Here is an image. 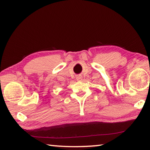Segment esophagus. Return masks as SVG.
Returning a JSON list of instances; mask_svg holds the SVG:
<instances>
[{
    "label": "esophagus",
    "instance_id": "34e87169",
    "mask_svg": "<svg viewBox=\"0 0 150 150\" xmlns=\"http://www.w3.org/2000/svg\"><path fill=\"white\" fill-rule=\"evenodd\" d=\"M77 79H78V80H80V79H81V77H80V76H78V77H77Z\"/></svg>",
    "mask_w": 150,
    "mask_h": 150
}]
</instances>
